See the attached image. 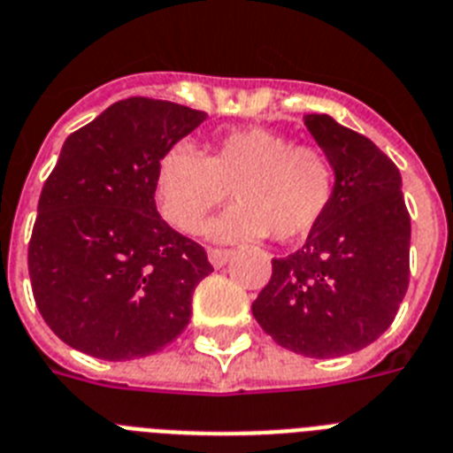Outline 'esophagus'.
Masks as SVG:
<instances>
[{"mask_svg":"<svg viewBox=\"0 0 453 453\" xmlns=\"http://www.w3.org/2000/svg\"><path fill=\"white\" fill-rule=\"evenodd\" d=\"M230 256H233L230 249H219V246H211V249H209V263L214 265V267H223Z\"/></svg>","mask_w":453,"mask_h":453,"instance_id":"34e87169","label":"esophagus"}]
</instances>
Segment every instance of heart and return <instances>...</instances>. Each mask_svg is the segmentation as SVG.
Returning a JSON list of instances; mask_svg holds the SVG:
<instances>
[{"label": "heart", "instance_id": "obj_1", "mask_svg": "<svg viewBox=\"0 0 453 453\" xmlns=\"http://www.w3.org/2000/svg\"><path fill=\"white\" fill-rule=\"evenodd\" d=\"M230 190L239 204L209 226L211 237L272 234L288 244L321 223L337 190V167L321 146L290 143L286 134L260 125L220 134L207 156L176 143L157 163V204L183 233L197 230Z\"/></svg>", "mask_w": 453, "mask_h": 453}]
</instances>
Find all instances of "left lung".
Listing matches in <instances>:
<instances>
[{"instance_id":"8db88e82","label":"left lung","mask_w":453,"mask_h":453,"mask_svg":"<svg viewBox=\"0 0 453 453\" xmlns=\"http://www.w3.org/2000/svg\"><path fill=\"white\" fill-rule=\"evenodd\" d=\"M316 143L337 167L333 204L251 304L279 347L334 358L372 344L393 323L410 284V211L393 160L326 113H307Z\"/></svg>"}]
</instances>
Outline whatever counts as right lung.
<instances>
[{"label":"right lung","instance_id":"1","mask_svg":"<svg viewBox=\"0 0 453 453\" xmlns=\"http://www.w3.org/2000/svg\"><path fill=\"white\" fill-rule=\"evenodd\" d=\"M207 113L127 97L72 132L43 183L27 267L43 321L65 344L102 360L163 351L214 272L197 242L156 209V169Z\"/></svg>","mask_w":453,"mask_h":453}]
</instances>
